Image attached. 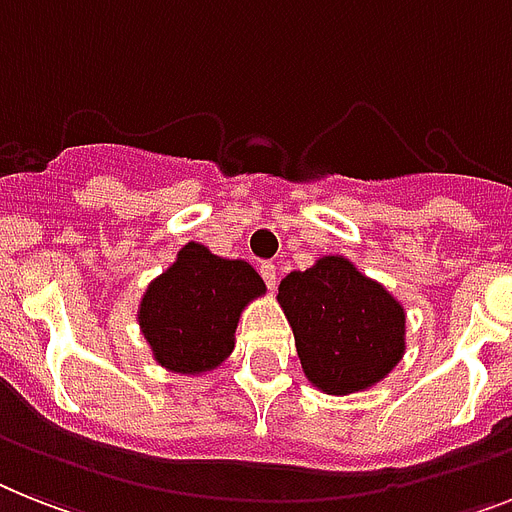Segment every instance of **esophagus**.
Here are the masks:
<instances>
[{
	"instance_id": "34e87169",
	"label": "esophagus",
	"mask_w": 512,
	"mask_h": 512,
	"mask_svg": "<svg viewBox=\"0 0 512 512\" xmlns=\"http://www.w3.org/2000/svg\"><path fill=\"white\" fill-rule=\"evenodd\" d=\"M259 272H261V277H264L266 285H269V287L277 285V266H274L272 261H261Z\"/></svg>"
}]
</instances>
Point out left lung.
Masks as SVG:
<instances>
[{
  "label": "left lung",
  "mask_w": 512,
  "mask_h": 512,
  "mask_svg": "<svg viewBox=\"0 0 512 512\" xmlns=\"http://www.w3.org/2000/svg\"><path fill=\"white\" fill-rule=\"evenodd\" d=\"M277 303L293 329L301 369L316 390L353 395L382 382L405 356V308L345 256L290 272Z\"/></svg>",
  "instance_id": "left-lung-1"
}]
</instances>
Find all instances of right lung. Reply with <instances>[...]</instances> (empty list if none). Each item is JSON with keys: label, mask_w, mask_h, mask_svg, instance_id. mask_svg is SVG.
Returning a JSON list of instances; mask_svg holds the SVG:
<instances>
[{"label": "right lung", "mask_w": 512, "mask_h": 512, "mask_svg": "<svg viewBox=\"0 0 512 512\" xmlns=\"http://www.w3.org/2000/svg\"><path fill=\"white\" fill-rule=\"evenodd\" d=\"M261 295L266 285L248 261L190 240L141 295L138 327L162 369L201 377L225 363L240 314Z\"/></svg>", "instance_id": "1"}]
</instances>
